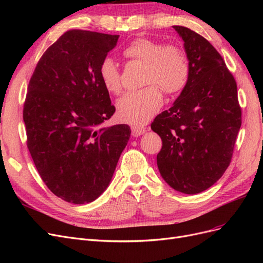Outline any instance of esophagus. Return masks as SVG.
I'll list each match as a JSON object with an SVG mask.
<instances>
[{
	"label": "esophagus",
	"mask_w": 263,
	"mask_h": 263,
	"mask_svg": "<svg viewBox=\"0 0 263 263\" xmlns=\"http://www.w3.org/2000/svg\"><path fill=\"white\" fill-rule=\"evenodd\" d=\"M146 132V127L141 125H133L132 126V135L134 137H138Z\"/></svg>",
	"instance_id": "esophagus-1"
}]
</instances>
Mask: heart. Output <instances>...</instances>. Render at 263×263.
Here are the masks:
<instances>
[{
    "label": "heart",
    "mask_w": 263,
    "mask_h": 263,
    "mask_svg": "<svg viewBox=\"0 0 263 263\" xmlns=\"http://www.w3.org/2000/svg\"><path fill=\"white\" fill-rule=\"evenodd\" d=\"M124 55L145 65L144 89L125 94L117 102V115L121 121L144 124L161 107L163 90L166 94L180 92L187 83L190 65L186 54L177 46L164 45L148 38L135 39L124 49ZM101 81L113 94L122 90L121 71L109 57L100 65Z\"/></svg>",
    "instance_id": "1"
}]
</instances>
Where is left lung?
Returning <instances> with one entry per match:
<instances>
[{
    "label": "left lung",
    "mask_w": 263,
    "mask_h": 263,
    "mask_svg": "<svg viewBox=\"0 0 263 263\" xmlns=\"http://www.w3.org/2000/svg\"><path fill=\"white\" fill-rule=\"evenodd\" d=\"M173 28L184 42L190 76L151 129L162 140L157 164L163 180L181 193L197 194L216 183L232 161L241 108L236 80L219 52L190 28Z\"/></svg>",
    "instance_id": "8db88e82"
}]
</instances>
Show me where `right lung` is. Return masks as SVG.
Instances as JSON below:
<instances>
[{"instance_id":"obj_1","label":"right lung","mask_w":263,"mask_h":263,"mask_svg":"<svg viewBox=\"0 0 263 263\" xmlns=\"http://www.w3.org/2000/svg\"><path fill=\"white\" fill-rule=\"evenodd\" d=\"M118 37L66 31L44 52L28 84V150L47 187L69 203H90L104 192L130 136L128 125L100 127L115 113L100 65Z\"/></svg>"}]
</instances>
